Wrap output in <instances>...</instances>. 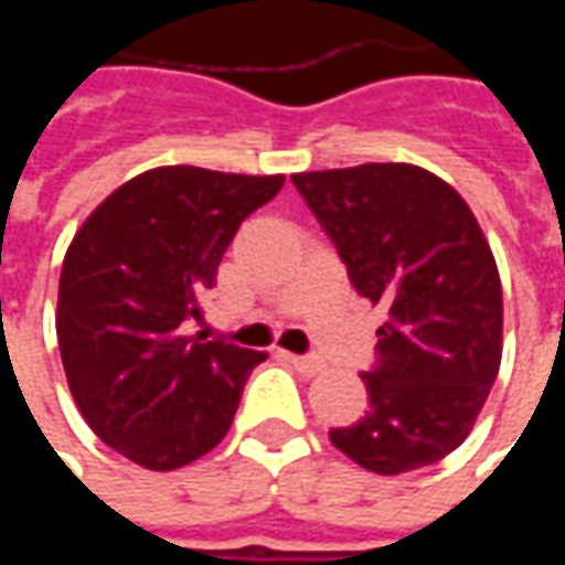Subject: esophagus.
<instances>
[{"mask_svg": "<svg viewBox=\"0 0 565 565\" xmlns=\"http://www.w3.org/2000/svg\"><path fill=\"white\" fill-rule=\"evenodd\" d=\"M281 356L290 363L294 369H299L302 375H318V372H323V360H318V356H302V354H287V351H281Z\"/></svg>", "mask_w": 565, "mask_h": 565, "instance_id": "34e87169", "label": "esophagus"}]
</instances>
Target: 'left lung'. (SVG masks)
<instances>
[{"mask_svg": "<svg viewBox=\"0 0 565 565\" xmlns=\"http://www.w3.org/2000/svg\"><path fill=\"white\" fill-rule=\"evenodd\" d=\"M360 296L387 311L369 412L330 429L335 448L379 475L460 448L502 360V284L481 226L450 184L408 162L294 174Z\"/></svg>", "mask_w": 565, "mask_h": 565, "instance_id": "8db88e82", "label": "left lung"}]
</instances>
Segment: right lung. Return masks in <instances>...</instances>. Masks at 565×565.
I'll return each mask as SVG.
<instances>
[{
    "label": "right lung",
    "instance_id": "right-lung-1",
    "mask_svg": "<svg viewBox=\"0 0 565 565\" xmlns=\"http://www.w3.org/2000/svg\"><path fill=\"white\" fill-rule=\"evenodd\" d=\"M284 174L162 166L117 186L63 259L56 339L68 391L108 448L153 472L221 445L266 354L186 335L247 214Z\"/></svg>",
    "mask_w": 565,
    "mask_h": 565
}]
</instances>
